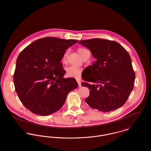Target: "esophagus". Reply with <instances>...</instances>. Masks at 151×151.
I'll list each match as a JSON object with an SVG mask.
<instances>
[{
    "label": "esophagus",
    "mask_w": 151,
    "mask_h": 151,
    "mask_svg": "<svg viewBox=\"0 0 151 151\" xmlns=\"http://www.w3.org/2000/svg\"><path fill=\"white\" fill-rule=\"evenodd\" d=\"M77 83H78V87H81V83L80 82V81L78 79H77Z\"/></svg>",
    "instance_id": "obj_1"
}]
</instances>
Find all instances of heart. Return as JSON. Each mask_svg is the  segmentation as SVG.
<instances>
[{
	"label": "heart",
	"mask_w": 151,
	"mask_h": 151,
	"mask_svg": "<svg viewBox=\"0 0 151 151\" xmlns=\"http://www.w3.org/2000/svg\"><path fill=\"white\" fill-rule=\"evenodd\" d=\"M78 52L83 59H84V58H86L88 55H90L89 51L85 48H79V49H78ZM68 53H69V50L67 49L65 51V52L63 55L62 60L63 62H66ZM82 71H83V69L81 68L76 67V66H74V65L69 66L66 68L67 76L70 77L79 78L81 75Z\"/></svg>",
	"instance_id": "obj_1"
}]
</instances>
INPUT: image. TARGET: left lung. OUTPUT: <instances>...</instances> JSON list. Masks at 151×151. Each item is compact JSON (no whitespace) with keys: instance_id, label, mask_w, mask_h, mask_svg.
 Masks as SVG:
<instances>
[{"instance_id":"8db88e82","label":"left lung","mask_w":151,"mask_h":151,"mask_svg":"<svg viewBox=\"0 0 151 151\" xmlns=\"http://www.w3.org/2000/svg\"><path fill=\"white\" fill-rule=\"evenodd\" d=\"M89 49L95 61L84 75L83 86L89 89L86 104L94 109L109 112L122 107L134 85L135 73L127 51L120 43L105 39L80 41Z\"/></svg>"}]
</instances>
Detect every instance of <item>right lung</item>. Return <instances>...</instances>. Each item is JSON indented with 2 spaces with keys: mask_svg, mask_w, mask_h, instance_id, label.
I'll return each mask as SVG.
<instances>
[{
  "mask_svg": "<svg viewBox=\"0 0 151 151\" xmlns=\"http://www.w3.org/2000/svg\"><path fill=\"white\" fill-rule=\"evenodd\" d=\"M77 40L45 37L35 41L19 54L13 76L17 95L34 114L47 116L63 106L68 93L78 86L74 78H65L63 55Z\"/></svg>",
  "mask_w": 151,
  "mask_h": 151,
  "instance_id": "obj_1",
  "label": "right lung"
}]
</instances>
